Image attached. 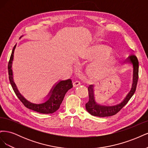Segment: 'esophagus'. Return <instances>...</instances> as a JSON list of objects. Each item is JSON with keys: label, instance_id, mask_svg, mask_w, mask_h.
<instances>
[{"label": "esophagus", "instance_id": "obj_1", "mask_svg": "<svg viewBox=\"0 0 148 148\" xmlns=\"http://www.w3.org/2000/svg\"><path fill=\"white\" fill-rule=\"evenodd\" d=\"M81 84V83H80L78 81H76V82H73V87H77L78 86H79V85Z\"/></svg>", "mask_w": 148, "mask_h": 148}]
</instances>
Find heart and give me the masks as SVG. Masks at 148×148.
Segmentation results:
<instances>
[{
	"mask_svg": "<svg viewBox=\"0 0 148 148\" xmlns=\"http://www.w3.org/2000/svg\"><path fill=\"white\" fill-rule=\"evenodd\" d=\"M109 49L104 46L98 47L94 52V57L95 58H104L109 54ZM110 65L109 62L104 59L99 62L94 64L89 69V72L93 77H98L104 73Z\"/></svg>",
	"mask_w": 148,
	"mask_h": 148,
	"instance_id": "heart-1",
	"label": "heart"
}]
</instances>
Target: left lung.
Instances as JSON below:
<instances>
[{"instance_id":"obj_1","label":"left lung","mask_w":148,"mask_h":148,"mask_svg":"<svg viewBox=\"0 0 148 148\" xmlns=\"http://www.w3.org/2000/svg\"><path fill=\"white\" fill-rule=\"evenodd\" d=\"M125 62L128 64H130L133 66V82L130 91L128 92L123 101L117 104H99L96 100L95 86L90 85L88 87L89 101L85 106H86V110L91 115L99 117H110V116L114 115L119 112L127 104V102L134 95L136 91L138 79V60L137 57L135 55L131 54L127 58V59L125 60Z\"/></svg>"}]
</instances>
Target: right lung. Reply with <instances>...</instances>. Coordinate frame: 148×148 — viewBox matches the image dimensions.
Segmentation results:
<instances>
[{"instance_id":"add662e5","label":"right lung","mask_w":148,"mask_h":148,"mask_svg":"<svg viewBox=\"0 0 148 148\" xmlns=\"http://www.w3.org/2000/svg\"><path fill=\"white\" fill-rule=\"evenodd\" d=\"M15 45L13 47L10 59L8 62V75H9V80L12 88L16 94V96L23 103L25 107L27 108L37 112L39 113L47 114H52L55 112L59 109L60 106L63 101L65 94L70 89L73 88L71 80L70 79L65 80H59V82L56 83L53 85V86L51 89L50 91L49 92L48 95L44 97L42 102L41 101L38 104L33 103L28 101L26 98L20 92L19 90L13 79V75L12 70V64L13 61V55H14V51L16 48Z\"/></svg>"}]
</instances>
